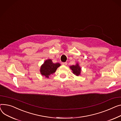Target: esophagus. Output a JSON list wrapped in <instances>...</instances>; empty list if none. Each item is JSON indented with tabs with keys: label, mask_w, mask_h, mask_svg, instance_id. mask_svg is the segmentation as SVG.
I'll use <instances>...</instances> for the list:
<instances>
[{
	"label": "esophagus",
	"mask_w": 121,
	"mask_h": 121,
	"mask_svg": "<svg viewBox=\"0 0 121 121\" xmlns=\"http://www.w3.org/2000/svg\"><path fill=\"white\" fill-rule=\"evenodd\" d=\"M62 64L63 65H67V62H62Z\"/></svg>",
	"instance_id": "1"
}]
</instances>
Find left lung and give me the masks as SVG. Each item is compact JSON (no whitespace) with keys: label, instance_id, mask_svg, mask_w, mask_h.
I'll use <instances>...</instances> for the list:
<instances>
[{"label":"left lung","instance_id":"obj_1","mask_svg":"<svg viewBox=\"0 0 121 121\" xmlns=\"http://www.w3.org/2000/svg\"><path fill=\"white\" fill-rule=\"evenodd\" d=\"M70 68L73 71V73L77 76L80 74V72L81 71V69L79 66L78 64H77L75 65H72L70 67Z\"/></svg>","mask_w":121,"mask_h":121}]
</instances>
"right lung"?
Masks as SVG:
<instances>
[{
  "mask_svg": "<svg viewBox=\"0 0 121 121\" xmlns=\"http://www.w3.org/2000/svg\"><path fill=\"white\" fill-rule=\"evenodd\" d=\"M60 66V64L58 63L54 64L51 59L47 60L40 68V72L42 75L49 78V76L54 73Z\"/></svg>",
  "mask_w": 121,
  "mask_h": 121,
  "instance_id": "add662e5",
  "label": "right lung"
}]
</instances>
